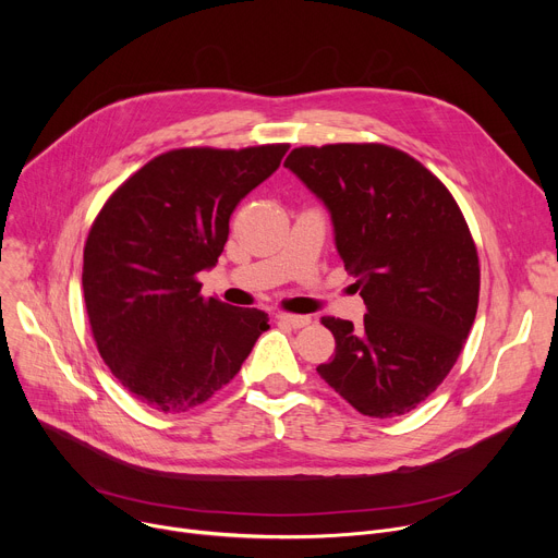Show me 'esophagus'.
Instances as JSON below:
<instances>
[{
    "label": "esophagus",
    "instance_id": "1",
    "mask_svg": "<svg viewBox=\"0 0 558 558\" xmlns=\"http://www.w3.org/2000/svg\"><path fill=\"white\" fill-rule=\"evenodd\" d=\"M276 320H278V324H282V326L294 328V330H301V328L312 324L310 316H299V314H278Z\"/></svg>",
    "mask_w": 558,
    "mask_h": 558
}]
</instances>
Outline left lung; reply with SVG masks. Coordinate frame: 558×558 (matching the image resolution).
<instances>
[{
	"label": "left lung",
	"mask_w": 558,
	"mask_h": 558,
	"mask_svg": "<svg viewBox=\"0 0 558 558\" xmlns=\"http://www.w3.org/2000/svg\"><path fill=\"white\" fill-rule=\"evenodd\" d=\"M284 167L320 198L366 305L324 316L335 357L316 371L360 414L402 416L444 383L480 303V257L448 187L387 144L299 146Z\"/></svg>",
	"instance_id": "8db88e82"
}]
</instances>
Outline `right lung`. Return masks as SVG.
<instances>
[{
    "mask_svg": "<svg viewBox=\"0 0 558 558\" xmlns=\"http://www.w3.org/2000/svg\"><path fill=\"white\" fill-rule=\"evenodd\" d=\"M287 144L173 149L112 192L83 248V299L99 355L140 402L181 414L240 373L269 316L203 299L238 203Z\"/></svg>",
    "mask_w": 558,
    "mask_h": 558,
    "instance_id": "add662e5",
    "label": "right lung"
}]
</instances>
